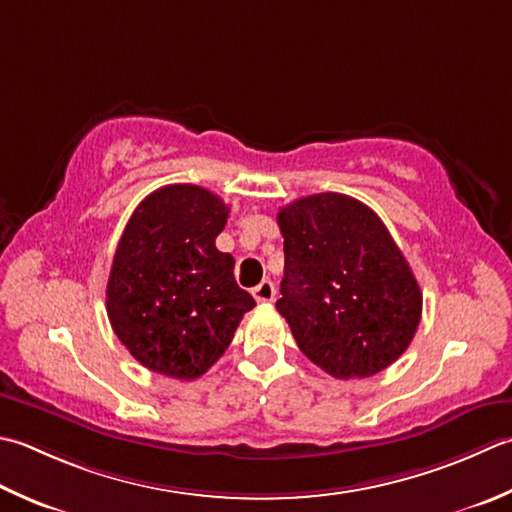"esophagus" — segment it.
<instances>
[{"instance_id": "obj_1", "label": "esophagus", "mask_w": 512, "mask_h": 512, "mask_svg": "<svg viewBox=\"0 0 512 512\" xmlns=\"http://www.w3.org/2000/svg\"><path fill=\"white\" fill-rule=\"evenodd\" d=\"M253 297L257 299L259 304L273 302V299H275V284L270 282V279H264L262 284H257V286L253 288Z\"/></svg>"}]
</instances>
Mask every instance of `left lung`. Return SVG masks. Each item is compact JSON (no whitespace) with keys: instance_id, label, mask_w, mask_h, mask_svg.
I'll list each match as a JSON object with an SVG mask.
<instances>
[{"instance_id":"left-lung-1","label":"left lung","mask_w":512,"mask_h":512,"mask_svg":"<svg viewBox=\"0 0 512 512\" xmlns=\"http://www.w3.org/2000/svg\"><path fill=\"white\" fill-rule=\"evenodd\" d=\"M277 224L284 279L275 306L310 362L364 379L402 357L422 319V290L375 210L319 193L284 206Z\"/></svg>"}]
</instances>
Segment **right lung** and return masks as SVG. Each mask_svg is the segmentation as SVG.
I'll return each instance as SVG.
<instances>
[{"instance_id": "right-lung-1", "label": "right lung", "mask_w": 512, "mask_h": 512, "mask_svg": "<svg viewBox=\"0 0 512 512\" xmlns=\"http://www.w3.org/2000/svg\"><path fill=\"white\" fill-rule=\"evenodd\" d=\"M228 206L210 190L170 184L135 208L106 286L110 326L153 373L195 379L219 357L255 299L215 239Z\"/></svg>"}]
</instances>
